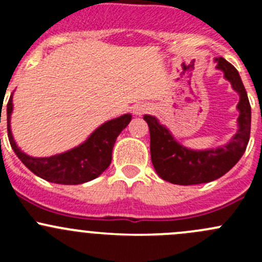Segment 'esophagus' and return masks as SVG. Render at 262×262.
I'll list each match as a JSON object with an SVG mask.
<instances>
[{
  "instance_id": "1",
  "label": "esophagus",
  "mask_w": 262,
  "mask_h": 262,
  "mask_svg": "<svg viewBox=\"0 0 262 262\" xmlns=\"http://www.w3.org/2000/svg\"><path fill=\"white\" fill-rule=\"evenodd\" d=\"M148 110H149V106L146 104H139V105H136L133 109V113L136 115H143L144 113H147Z\"/></svg>"
}]
</instances>
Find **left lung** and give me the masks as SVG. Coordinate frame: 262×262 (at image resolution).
<instances>
[{"instance_id": "1", "label": "left lung", "mask_w": 262, "mask_h": 262, "mask_svg": "<svg viewBox=\"0 0 262 262\" xmlns=\"http://www.w3.org/2000/svg\"><path fill=\"white\" fill-rule=\"evenodd\" d=\"M216 70L239 95L236 134L224 146L210 149H190L179 143L171 132L156 116L144 115L149 126L150 160L163 180L176 185H196L216 180L228 172L244 156L251 130V106L239 73L224 58H214Z\"/></svg>"}]
</instances>
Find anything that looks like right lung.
Instances as JSON below:
<instances>
[{"label":"right lung","mask_w":262,"mask_h":262,"mask_svg":"<svg viewBox=\"0 0 262 262\" xmlns=\"http://www.w3.org/2000/svg\"><path fill=\"white\" fill-rule=\"evenodd\" d=\"M12 110L11 95L7 104V133L18 160L39 178L60 185L84 184L99 178L112 162L116 138L132 120L130 114L118 116L95 129L80 146L50 157H33L23 152L15 142L11 132Z\"/></svg>","instance_id":"obj_1"}]
</instances>
